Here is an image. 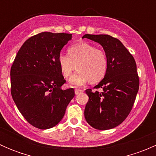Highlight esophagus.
<instances>
[{"instance_id": "obj_1", "label": "esophagus", "mask_w": 156, "mask_h": 156, "mask_svg": "<svg viewBox=\"0 0 156 156\" xmlns=\"http://www.w3.org/2000/svg\"><path fill=\"white\" fill-rule=\"evenodd\" d=\"M83 90H80V89H75V95H78V94H81V93H82L83 92Z\"/></svg>"}]
</instances>
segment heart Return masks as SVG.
<instances>
[{"instance_id": "obj_1", "label": "heart", "mask_w": 156, "mask_h": 156, "mask_svg": "<svg viewBox=\"0 0 156 156\" xmlns=\"http://www.w3.org/2000/svg\"><path fill=\"white\" fill-rule=\"evenodd\" d=\"M68 55L61 53L58 64L62 75L69 77L75 68L76 72L69 78L71 85H84L90 80L92 83L100 81L107 69V59L104 52L87 43H78L68 49Z\"/></svg>"}]
</instances>
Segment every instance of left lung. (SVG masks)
<instances>
[{"instance_id":"obj_1","label":"left lung","mask_w":156,"mask_h":156,"mask_svg":"<svg viewBox=\"0 0 156 156\" xmlns=\"http://www.w3.org/2000/svg\"><path fill=\"white\" fill-rule=\"evenodd\" d=\"M84 37L100 44L107 59L104 78L94 87L102 88L103 91H85L89 100L84 117L97 130L114 128L127 117L139 90L136 62L119 39L108 34H86L82 38Z\"/></svg>"}]
</instances>
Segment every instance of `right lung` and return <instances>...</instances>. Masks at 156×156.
<instances>
[{
  "label": "right lung",
  "mask_w": 156,
  "mask_h": 156,
  "mask_svg": "<svg viewBox=\"0 0 156 156\" xmlns=\"http://www.w3.org/2000/svg\"><path fill=\"white\" fill-rule=\"evenodd\" d=\"M72 34L45 31L29 37L17 53L10 69L11 94L19 111L37 128L56 126L75 97L58 64L62 48Z\"/></svg>",
  "instance_id": "right-lung-1"
}]
</instances>
